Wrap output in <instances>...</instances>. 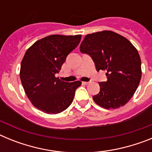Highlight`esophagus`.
I'll list each match as a JSON object with an SVG mask.
<instances>
[{"label":"esophagus","instance_id":"34e87169","mask_svg":"<svg viewBox=\"0 0 152 152\" xmlns=\"http://www.w3.org/2000/svg\"><path fill=\"white\" fill-rule=\"evenodd\" d=\"M83 84H85V85H88V84H89V82H87V81H84V82H83Z\"/></svg>","mask_w":152,"mask_h":152}]
</instances>
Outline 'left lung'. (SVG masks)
Here are the masks:
<instances>
[{
	"mask_svg": "<svg viewBox=\"0 0 152 152\" xmlns=\"http://www.w3.org/2000/svg\"><path fill=\"white\" fill-rule=\"evenodd\" d=\"M80 50L91 56L97 72L107 71V80L99 83L100 92L93 96L95 103L107 110L128 103L142 77L141 58L135 47L124 36L104 30L86 35Z\"/></svg>",
	"mask_w": 152,
	"mask_h": 152,
	"instance_id": "1",
	"label": "left lung"
}]
</instances>
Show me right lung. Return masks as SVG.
I'll return each mask as SVG.
<instances>
[{"instance_id":"obj_1","label":"right lung","mask_w":152,"mask_h":152,"mask_svg":"<svg viewBox=\"0 0 152 152\" xmlns=\"http://www.w3.org/2000/svg\"><path fill=\"white\" fill-rule=\"evenodd\" d=\"M81 35H51L36 41L21 61V83L35 107L48 114L60 113L74 100L81 81L65 82L56 77L66 57L80 43Z\"/></svg>"}]
</instances>
